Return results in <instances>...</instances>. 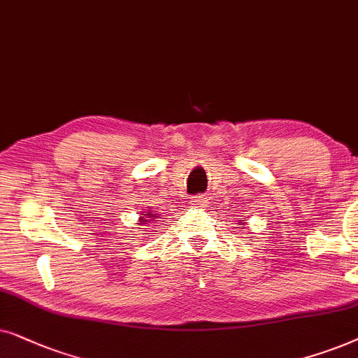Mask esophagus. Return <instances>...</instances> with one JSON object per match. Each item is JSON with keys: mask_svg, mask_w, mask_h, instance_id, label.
I'll list each match as a JSON object with an SVG mask.
<instances>
[{"mask_svg": "<svg viewBox=\"0 0 358 358\" xmlns=\"http://www.w3.org/2000/svg\"><path fill=\"white\" fill-rule=\"evenodd\" d=\"M189 204H192V206H196V208H204L208 204V198L203 196V194L201 196H193Z\"/></svg>", "mask_w": 358, "mask_h": 358, "instance_id": "esophagus-1", "label": "esophagus"}]
</instances>
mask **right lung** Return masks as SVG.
<instances>
[{
	"mask_svg": "<svg viewBox=\"0 0 358 358\" xmlns=\"http://www.w3.org/2000/svg\"><path fill=\"white\" fill-rule=\"evenodd\" d=\"M159 219V216L157 214H154V211H141V217H139V222L141 226H145V224H149L152 221H157Z\"/></svg>",
	"mask_w": 358,
	"mask_h": 358,
	"instance_id": "1",
	"label": "right lung"
}]
</instances>
